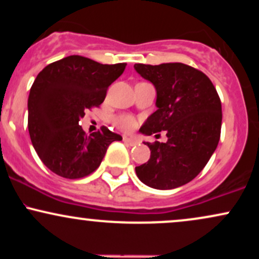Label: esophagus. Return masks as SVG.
<instances>
[{
	"label": "esophagus",
	"instance_id": "1",
	"mask_svg": "<svg viewBox=\"0 0 259 259\" xmlns=\"http://www.w3.org/2000/svg\"><path fill=\"white\" fill-rule=\"evenodd\" d=\"M123 141L126 146H135V145H138V141H136V140L129 139V138H126V136H124Z\"/></svg>",
	"mask_w": 259,
	"mask_h": 259
}]
</instances>
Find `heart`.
Masks as SVG:
<instances>
[{"mask_svg":"<svg viewBox=\"0 0 259 259\" xmlns=\"http://www.w3.org/2000/svg\"><path fill=\"white\" fill-rule=\"evenodd\" d=\"M115 125L119 127L120 130L126 133H132L138 126V121L132 115H119L114 120Z\"/></svg>","mask_w":259,"mask_h":259,"instance_id":"1","label":"heart"}]
</instances>
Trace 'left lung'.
<instances>
[{
  "label": "left lung",
  "mask_w": 259,
  "mask_h": 259,
  "mask_svg": "<svg viewBox=\"0 0 259 259\" xmlns=\"http://www.w3.org/2000/svg\"><path fill=\"white\" fill-rule=\"evenodd\" d=\"M157 90L156 106L140 129L145 135L167 132L168 141L146 142L151 157L135 168L147 186L170 190L195 179L218 146L222 102L204 73L184 63L134 65Z\"/></svg>",
  "instance_id": "1"
}]
</instances>
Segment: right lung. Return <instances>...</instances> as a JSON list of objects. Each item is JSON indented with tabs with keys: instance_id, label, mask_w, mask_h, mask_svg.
<instances>
[{
	"instance_id": "1",
	"label": "right lung",
	"mask_w": 259,
	"mask_h": 259,
	"mask_svg": "<svg viewBox=\"0 0 259 259\" xmlns=\"http://www.w3.org/2000/svg\"><path fill=\"white\" fill-rule=\"evenodd\" d=\"M125 65L69 56L37 74L28 100L29 135L40 159L55 174L65 179L88 177L100 167L109 145L121 140L106 126L88 135L79 121L86 109L105 101Z\"/></svg>"
}]
</instances>
